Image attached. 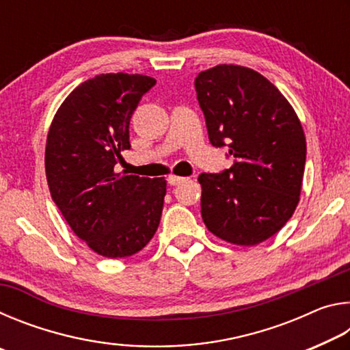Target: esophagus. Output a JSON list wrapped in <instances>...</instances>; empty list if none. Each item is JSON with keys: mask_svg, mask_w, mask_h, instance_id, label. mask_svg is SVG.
Returning <instances> with one entry per match:
<instances>
[{"mask_svg": "<svg viewBox=\"0 0 350 350\" xmlns=\"http://www.w3.org/2000/svg\"><path fill=\"white\" fill-rule=\"evenodd\" d=\"M183 180H187V177L174 176V174H171V176L168 177V183H170V185H179V183H182Z\"/></svg>", "mask_w": 350, "mask_h": 350, "instance_id": "1", "label": "esophagus"}]
</instances>
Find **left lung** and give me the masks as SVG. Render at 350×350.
<instances>
[{"label": "left lung", "mask_w": 350, "mask_h": 350, "mask_svg": "<svg viewBox=\"0 0 350 350\" xmlns=\"http://www.w3.org/2000/svg\"><path fill=\"white\" fill-rule=\"evenodd\" d=\"M213 146H228L233 167L202 173L200 213L210 232L234 245H256L292 217L299 202L306 135L292 105L264 75L236 64L194 80Z\"/></svg>", "instance_id": "left-lung-1"}]
</instances>
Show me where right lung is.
I'll return each mask as SVG.
<instances>
[{
  "label": "right lung",
  "instance_id": "obj_1",
  "mask_svg": "<svg viewBox=\"0 0 350 350\" xmlns=\"http://www.w3.org/2000/svg\"><path fill=\"white\" fill-rule=\"evenodd\" d=\"M156 80L100 74L69 94L47 133L44 167L51 196L72 232L105 258H128L152 239L167 180L114 171L129 150V122Z\"/></svg>",
  "mask_w": 350,
  "mask_h": 350
}]
</instances>
